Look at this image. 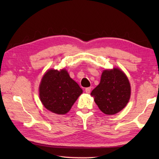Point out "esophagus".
Listing matches in <instances>:
<instances>
[{
    "mask_svg": "<svg viewBox=\"0 0 159 159\" xmlns=\"http://www.w3.org/2000/svg\"><path fill=\"white\" fill-rule=\"evenodd\" d=\"M85 93H90V91H91V88L90 87H89V88H85Z\"/></svg>",
    "mask_w": 159,
    "mask_h": 159,
    "instance_id": "34e87169",
    "label": "esophagus"
}]
</instances>
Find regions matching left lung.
I'll return each instance as SVG.
<instances>
[{
    "label": "left lung",
    "instance_id": "8db88e82",
    "mask_svg": "<svg viewBox=\"0 0 159 159\" xmlns=\"http://www.w3.org/2000/svg\"><path fill=\"white\" fill-rule=\"evenodd\" d=\"M91 95L95 97V103L104 114H115L121 111L130 99V83L120 69L104 70L100 83Z\"/></svg>",
    "mask_w": 159,
    "mask_h": 159
}]
</instances>
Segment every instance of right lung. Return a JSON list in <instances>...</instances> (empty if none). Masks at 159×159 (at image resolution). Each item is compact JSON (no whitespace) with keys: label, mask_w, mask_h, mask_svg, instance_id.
<instances>
[{"label":"right lung","mask_w":159,"mask_h":159,"mask_svg":"<svg viewBox=\"0 0 159 159\" xmlns=\"http://www.w3.org/2000/svg\"><path fill=\"white\" fill-rule=\"evenodd\" d=\"M83 93L78 83L71 79L65 69H50L45 74L39 87V95L44 107L57 114L69 111Z\"/></svg>","instance_id":"obj_1"}]
</instances>
